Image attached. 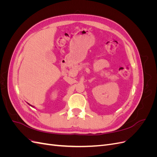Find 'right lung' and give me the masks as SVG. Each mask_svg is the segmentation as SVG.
Returning a JSON list of instances; mask_svg holds the SVG:
<instances>
[{"label":"right lung","instance_id":"add662e5","mask_svg":"<svg viewBox=\"0 0 157 157\" xmlns=\"http://www.w3.org/2000/svg\"><path fill=\"white\" fill-rule=\"evenodd\" d=\"M28 105H30V106H31V107H34V108H35V107H34V106H33V105H30V104H29V103H28Z\"/></svg>","mask_w":157,"mask_h":157}]
</instances>
